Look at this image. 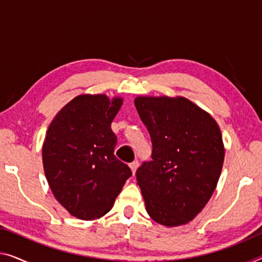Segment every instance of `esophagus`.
Returning a JSON list of instances; mask_svg holds the SVG:
<instances>
[{
  "label": "esophagus",
  "instance_id": "34e87169",
  "mask_svg": "<svg viewBox=\"0 0 262 262\" xmlns=\"http://www.w3.org/2000/svg\"><path fill=\"white\" fill-rule=\"evenodd\" d=\"M129 167H130V169L133 171V174H135L136 169H138V167H139V161H133L129 165Z\"/></svg>",
  "mask_w": 262,
  "mask_h": 262
}]
</instances>
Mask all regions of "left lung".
Masks as SVG:
<instances>
[{"label":"left lung","instance_id":"1","mask_svg":"<svg viewBox=\"0 0 262 262\" xmlns=\"http://www.w3.org/2000/svg\"><path fill=\"white\" fill-rule=\"evenodd\" d=\"M134 102L153 144L151 161L136 170L147 213L167 227L185 225L216 188L225 159L220 128L182 96H139Z\"/></svg>","mask_w":262,"mask_h":262}]
</instances>
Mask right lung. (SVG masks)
<instances>
[{
  "label": "right lung",
  "mask_w": 262,
  "mask_h": 262,
  "mask_svg": "<svg viewBox=\"0 0 262 262\" xmlns=\"http://www.w3.org/2000/svg\"><path fill=\"white\" fill-rule=\"evenodd\" d=\"M122 99L79 95L57 113L47 130L42 160L56 200L73 216L94 220L113 208L132 170L116 158L112 122Z\"/></svg>",
  "instance_id": "add662e5"
}]
</instances>
